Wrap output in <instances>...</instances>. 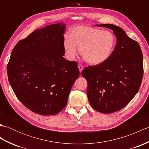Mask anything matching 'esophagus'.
Instances as JSON below:
<instances>
[{"instance_id":"34e87169","label":"esophagus","mask_w":149,"mask_h":149,"mask_svg":"<svg viewBox=\"0 0 149 149\" xmlns=\"http://www.w3.org/2000/svg\"><path fill=\"white\" fill-rule=\"evenodd\" d=\"M78 68H79V72H81L82 71H83V66L81 64H79L78 65Z\"/></svg>"}]
</instances>
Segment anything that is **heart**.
<instances>
[{
	"label": "heart",
	"mask_w": 149,
	"mask_h": 149,
	"mask_svg": "<svg viewBox=\"0 0 149 149\" xmlns=\"http://www.w3.org/2000/svg\"><path fill=\"white\" fill-rule=\"evenodd\" d=\"M115 45V36L111 31L84 25L72 28L70 37L66 36L63 41L65 54L68 59L75 58L77 46L82 58L92 65L106 62L111 56Z\"/></svg>",
	"instance_id": "1"
}]
</instances>
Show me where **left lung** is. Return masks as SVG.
Here are the masks:
<instances>
[{
    "instance_id": "8db88e82",
    "label": "left lung",
    "mask_w": 149,
    "mask_h": 149,
    "mask_svg": "<svg viewBox=\"0 0 149 149\" xmlns=\"http://www.w3.org/2000/svg\"><path fill=\"white\" fill-rule=\"evenodd\" d=\"M113 31L116 44L110 58L102 64L90 66L82 72L88 83L91 106L102 113L123 108L140 89L143 75V54L137 42L113 24L95 25Z\"/></svg>"
}]
</instances>
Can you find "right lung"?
Instances as JSON below:
<instances>
[{
    "instance_id": "obj_1",
    "label": "right lung",
    "mask_w": 149,
    "mask_h": 149,
    "mask_svg": "<svg viewBox=\"0 0 149 149\" xmlns=\"http://www.w3.org/2000/svg\"><path fill=\"white\" fill-rule=\"evenodd\" d=\"M65 27L61 22L50 25L19 41L7 66L9 84L18 99L39 115L61 111L79 76L77 62L63 58Z\"/></svg>"
}]
</instances>
